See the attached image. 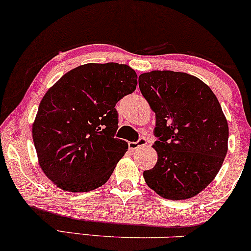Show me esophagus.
Segmentation results:
<instances>
[{
    "label": "esophagus",
    "mask_w": 251,
    "mask_h": 251,
    "mask_svg": "<svg viewBox=\"0 0 251 251\" xmlns=\"http://www.w3.org/2000/svg\"><path fill=\"white\" fill-rule=\"evenodd\" d=\"M144 145H147V140H145V138H140L137 142H130V143H129V149L136 150L138 149V148L144 147Z\"/></svg>",
    "instance_id": "obj_1"
}]
</instances>
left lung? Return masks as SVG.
<instances>
[{"mask_svg":"<svg viewBox=\"0 0 251 251\" xmlns=\"http://www.w3.org/2000/svg\"><path fill=\"white\" fill-rule=\"evenodd\" d=\"M140 89L156 114V165L143 172L151 190L170 200L203 191L228 151V122L212 89L197 76L173 71L141 74Z\"/></svg>","mask_w":251,"mask_h":251,"instance_id":"1","label":"left lung"}]
</instances>
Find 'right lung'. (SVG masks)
Returning <instances> with one entry per match:
<instances>
[{"label":"right lung","instance_id":"obj_1","mask_svg":"<svg viewBox=\"0 0 251 251\" xmlns=\"http://www.w3.org/2000/svg\"><path fill=\"white\" fill-rule=\"evenodd\" d=\"M125 64H85L64 74L40 101L32 138L40 169L57 187L89 192L110 178L128 143L114 138L116 103L136 89Z\"/></svg>","mask_w":251,"mask_h":251}]
</instances>
